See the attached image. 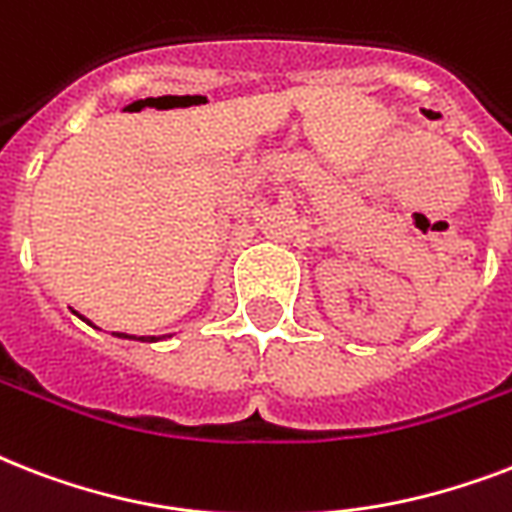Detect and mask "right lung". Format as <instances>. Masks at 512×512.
I'll return each mask as SVG.
<instances>
[{
    "instance_id": "add662e5",
    "label": "right lung",
    "mask_w": 512,
    "mask_h": 512,
    "mask_svg": "<svg viewBox=\"0 0 512 512\" xmlns=\"http://www.w3.org/2000/svg\"><path fill=\"white\" fill-rule=\"evenodd\" d=\"M79 319H84V316H79ZM87 321V319H84ZM87 324H90L92 327V321H87ZM116 337H124V340H143V342H148V340H159V337H135V335H122V332H114Z\"/></svg>"
}]
</instances>
